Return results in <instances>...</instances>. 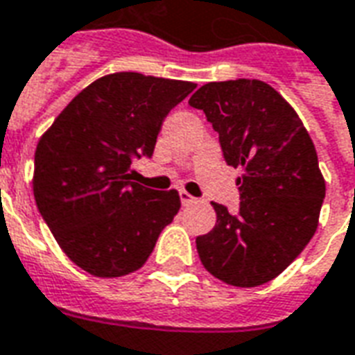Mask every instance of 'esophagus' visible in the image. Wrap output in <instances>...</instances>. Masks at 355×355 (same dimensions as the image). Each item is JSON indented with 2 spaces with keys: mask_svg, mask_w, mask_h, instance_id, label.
Returning <instances> with one entry per match:
<instances>
[{
  "mask_svg": "<svg viewBox=\"0 0 355 355\" xmlns=\"http://www.w3.org/2000/svg\"><path fill=\"white\" fill-rule=\"evenodd\" d=\"M178 196H180V203H182V205H190V203H193V201H196V198H193V196H190V193L186 192V190H180V192H178Z\"/></svg>",
  "mask_w": 355,
  "mask_h": 355,
  "instance_id": "obj_1",
  "label": "esophagus"
}]
</instances>
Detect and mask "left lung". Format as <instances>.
I'll return each instance as SVG.
<instances>
[{"instance_id": "obj_1", "label": "left lung", "mask_w": 355, "mask_h": 355, "mask_svg": "<svg viewBox=\"0 0 355 355\" xmlns=\"http://www.w3.org/2000/svg\"><path fill=\"white\" fill-rule=\"evenodd\" d=\"M218 132L224 162L241 167L239 211L213 203L216 224L196 247L209 274L236 287L279 275L318 228L325 180L304 125L261 80L213 81L190 96Z\"/></svg>"}]
</instances>
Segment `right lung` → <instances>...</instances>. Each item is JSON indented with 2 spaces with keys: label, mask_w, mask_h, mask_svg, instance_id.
<instances>
[{
  "label": "right lung",
  "mask_w": 355,
  "mask_h": 355,
  "mask_svg": "<svg viewBox=\"0 0 355 355\" xmlns=\"http://www.w3.org/2000/svg\"><path fill=\"white\" fill-rule=\"evenodd\" d=\"M196 83L137 72L93 81L35 148L34 196L68 259L96 277L139 270L180 209L177 190L131 182V163L152 157L163 119Z\"/></svg>",
  "instance_id": "add662e5"
}]
</instances>
